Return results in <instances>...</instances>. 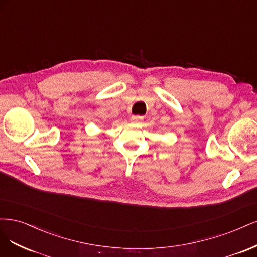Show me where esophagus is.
<instances>
[{"instance_id":"obj_1","label":"esophagus","mask_w":257,"mask_h":257,"mask_svg":"<svg viewBox=\"0 0 257 257\" xmlns=\"http://www.w3.org/2000/svg\"><path fill=\"white\" fill-rule=\"evenodd\" d=\"M144 116H140V115H132L131 116V121L134 122H140L141 120H143Z\"/></svg>"}]
</instances>
